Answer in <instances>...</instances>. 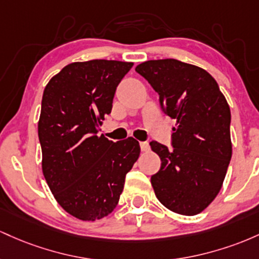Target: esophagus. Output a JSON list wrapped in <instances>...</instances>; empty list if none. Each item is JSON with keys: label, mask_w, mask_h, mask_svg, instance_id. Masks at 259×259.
Returning <instances> with one entry per match:
<instances>
[{"label": "esophagus", "mask_w": 259, "mask_h": 259, "mask_svg": "<svg viewBox=\"0 0 259 259\" xmlns=\"http://www.w3.org/2000/svg\"><path fill=\"white\" fill-rule=\"evenodd\" d=\"M139 145H141V149H142V152H148V150H149V143H148V142H141V143H139Z\"/></svg>", "instance_id": "obj_1"}]
</instances>
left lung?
<instances>
[{"mask_svg": "<svg viewBox=\"0 0 259 259\" xmlns=\"http://www.w3.org/2000/svg\"><path fill=\"white\" fill-rule=\"evenodd\" d=\"M159 94L164 114L176 118L171 148L150 142L161 167L150 181L170 210L196 215L213 202L231 160V114L213 77L179 60H153L136 67Z\"/></svg>", "mask_w": 259, "mask_h": 259, "instance_id": "obj_1", "label": "left lung"}]
</instances>
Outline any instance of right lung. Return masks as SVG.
<instances>
[{"label": "right lung", "mask_w": 259, "mask_h": 259, "mask_svg": "<svg viewBox=\"0 0 259 259\" xmlns=\"http://www.w3.org/2000/svg\"><path fill=\"white\" fill-rule=\"evenodd\" d=\"M132 62L92 60L63 67L45 87L37 124L42 172L59 204L80 220L109 215L141 148L99 136Z\"/></svg>", "instance_id": "add662e5"}]
</instances>
